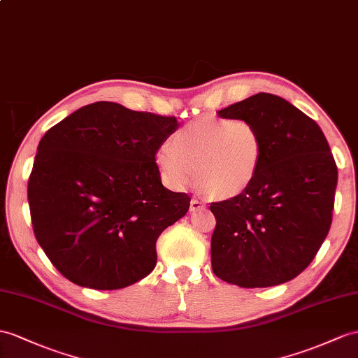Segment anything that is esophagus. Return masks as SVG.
<instances>
[{"label": "esophagus", "instance_id": "obj_1", "mask_svg": "<svg viewBox=\"0 0 358 358\" xmlns=\"http://www.w3.org/2000/svg\"><path fill=\"white\" fill-rule=\"evenodd\" d=\"M203 206H205V203L202 202V200H199L196 197L191 199V202H189V209H191V211H199V209H202Z\"/></svg>", "mask_w": 358, "mask_h": 358}]
</instances>
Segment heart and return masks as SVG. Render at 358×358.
I'll use <instances>...</instances> for the list:
<instances>
[{
	"mask_svg": "<svg viewBox=\"0 0 358 358\" xmlns=\"http://www.w3.org/2000/svg\"><path fill=\"white\" fill-rule=\"evenodd\" d=\"M264 143L249 118H205L178 130L155 155L165 184L174 189L194 180L205 194L232 197L243 193L259 171Z\"/></svg>",
	"mask_w": 358,
	"mask_h": 358,
	"instance_id": "b5f03b06",
	"label": "heart"
}]
</instances>
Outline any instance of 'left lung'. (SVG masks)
<instances>
[{"mask_svg": "<svg viewBox=\"0 0 358 358\" xmlns=\"http://www.w3.org/2000/svg\"><path fill=\"white\" fill-rule=\"evenodd\" d=\"M258 126L264 156L243 193L209 209L213 272L245 289L293 280L308 267L333 220L337 165L315 120L273 94L259 92L217 112Z\"/></svg>", "mask_w": 358, "mask_h": 358, "instance_id": "8db88e82", "label": "left lung"}]
</instances>
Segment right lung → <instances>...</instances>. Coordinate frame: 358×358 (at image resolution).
<instances>
[{
  "label": "right lung",
  "instance_id": "1",
  "mask_svg": "<svg viewBox=\"0 0 358 358\" xmlns=\"http://www.w3.org/2000/svg\"><path fill=\"white\" fill-rule=\"evenodd\" d=\"M178 127L176 117L97 101L42 136L27 188L31 224L66 280L118 290L155 268L158 237L191 200L162 185L155 161Z\"/></svg>",
  "mask_w": 358,
  "mask_h": 358
}]
</instances>
